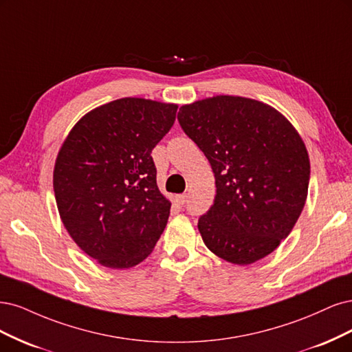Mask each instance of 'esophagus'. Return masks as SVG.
<instances>
[{"instance_id": "esophagus-1", "label": "esophagus", "mask_w": 352, "mask_h": 352, "mask_svg": "<svg viewBox=\"0 0 352 352\" xmlns=\"http://www.w3.org/2000/svg\"><path fill=\"white\" fill-rule=\"evenodd\" d=\"M186 201H187V195H178V196H175V203H177V205H184Z\"/></svg>"}]
</instances>
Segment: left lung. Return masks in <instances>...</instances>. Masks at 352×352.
Listing matches in <instances>:
<instances>
[{
  "label": "left lung",
  "mask_w": 352,
  "mask_h": 352,
  "mask_svg": "<svg viewBox=\"0 0 352 352\" xmlns=\"http://www.w3.org/2000/svg\"><path fill=\"white\" fill-rule=\"evenodd\" d=\"M178 121L214 174L217 196L197 223L206 247L240 266L270 254L307 199L310 160L298 131L270 105L230 95L183 105Z\"/></svg>",
  "instance_id": "obj_1"
}]
</instances>
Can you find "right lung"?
Masks as SVG:
<instances>
[{"instance_id": "1", "label": "right lung", "mask_w": 352, "mask_h": 352, "mask_svg": "<svg viewBox=\"0 0 352 352\" xmlns=\"http://www.w3.org/2000/svg\"><path fill=\"white\" fill-rule=\"evenodd\" d=\"M178 105L121 98L76 122L56 156L54 192L67 232L111 269L149 256L171 201L156 184L152 149L171 130Z\"/></svg>"}]
</instances>
